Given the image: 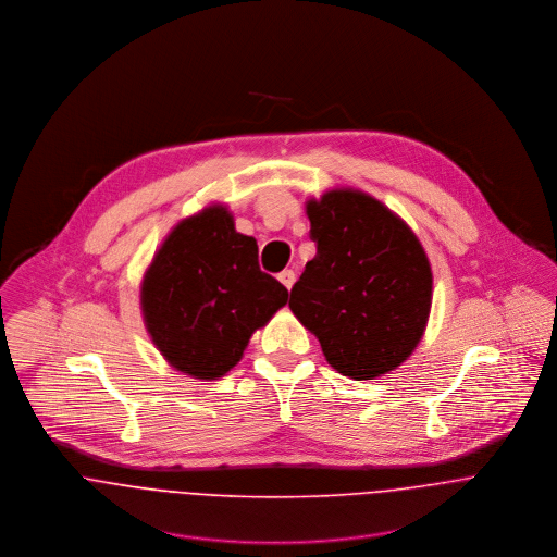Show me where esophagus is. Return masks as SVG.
Wrapping results in <instances>:
<instances>
[{
    "label": "esophagus",
    "instance_id": "esophagus-1",
    "mask_svg": "<svg viewBox=\"0 0 557 557\" xmlns=\"http://www.w3.org/2000/svg\"><path fill=\"white\" fill-rule=\"evenodd\" d=\"M278 281H281L287 289H292L294 283H296V272H294V270H283V272L278 274Z\"/></svg>",
    "mask_w": 557,
    "mask_h": 557
}]
</instances>
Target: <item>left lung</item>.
<instances>
[{"label":"left lung","instance_id":"1","mask_svg":"<svg viewBox=\"0 0 557 557\" xmlns=\"http://www.w3.org/2000/svg\"><path fill=\"white\" fill-rule=\"evenodd\" d=\"M315 257L292 289L289 309L318 336L341 375L377 380L424 336L433 272L413 230L373 195L338 186L307 199Z\"/></svg>","mask_w":557,"mask_h":557}]
</instances>
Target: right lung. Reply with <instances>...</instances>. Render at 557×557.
Segmentation results:
<instances>
[{"label":"right lung","mask_w":557,"mask_h":557,"mask_svg":"<svg viewBox=\"0 0 557 557\" xmlns=\"http://www.w3.org/2000/svg\"><path fill=\"white\" fill-rule=\"evenodd\" d=\"M289 292L257 261V239L236 232L227 203L182 219L160 242L139 285L144 325L175 371L214 382Z\"/></svg>","instance_id":"right-lung-1"}]
</instances>
